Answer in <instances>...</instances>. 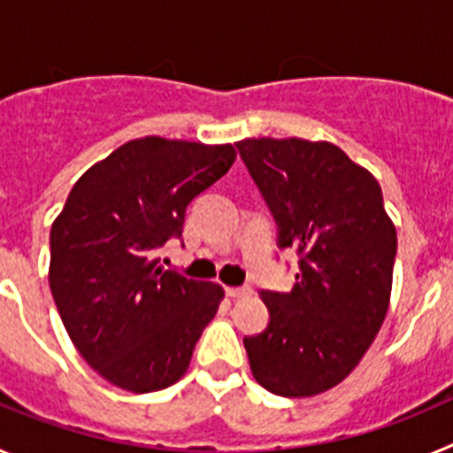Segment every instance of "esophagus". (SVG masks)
<instances>
[{"mask_svg":"<svg viewBox=\"0 0 453 453\" xmlns=\"http://www.w3.org/2000/svg\"><path fill=\"white\" fill-rule=\"evenodd\" d=\"M224 292H226V297L240 299V297H247V295H251V288H250V286H242V288H224Z\"/></svg>","mask_w":453,"mask_h":453,"instance_id":"34e87169","label":"esophagus"}]
</instances>
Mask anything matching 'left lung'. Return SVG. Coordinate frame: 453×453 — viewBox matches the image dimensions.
<instances>
[{"instance_id":"obj_1","label":"left lung","mask_w":453,"mask_h":453,"mask_svg":"<svg viewBox=\"0 0 453 453\" xmlns=\"http://www.w3.org/2000/svg\"><path fill=\"white\" fill-rule=\"evenodd\" d=\"M242 163L297 251L290 292L261 290L267 329L247 335L251 374L279 397H313L354 370L381 329L397 231L381 186L331 142L247 138Z\"/></svg>"}]
</instances>
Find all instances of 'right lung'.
I'll use <instances>...</instances> for the list:
<instances>
[{
	"label": "right lung",
	"mask_w": 453,
	"mask_h": 453,
	"mask_svg": "<svg viewBox=\"0 0 453 453\" xmlns=\"http://www.w3.org/2000/svg\"><path fill=\"white\" fill-rule=\"evenodd\" d=\"M234 145L131 140L74 183L50 234V288L67 335L108 383L156 392L177 383L224 297L222 286L163 270L186 208L222 179Z\"/></svg>",
	"instance_id": "right-lung-1"
}]
</instances>
